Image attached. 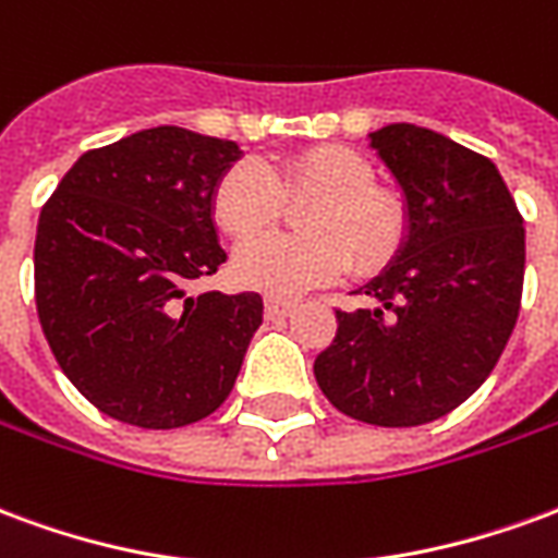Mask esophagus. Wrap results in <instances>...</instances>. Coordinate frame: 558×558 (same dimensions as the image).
<instances>
[{
  "label": "esophagus",
  "instance_id": "esophagus-1",
  "mask_svg": "<svg viewBox=\"0 0 558 558\" xmlns=\"http://www.w3.org/2000/svg\"><path fill=\"white\" fill-rule=\"evenodd\" d=\"M299 304L295 302H287V299H266V316H290Z\"/></svg>",
  "mask_w": 558,
  "mask_h": 558
}]
</instances>
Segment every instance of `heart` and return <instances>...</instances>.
<instances>
[{"label": "heart", "instance_id": "heart-1", "mask_svg": "<svg viewBox=\"0 0 558 558\" xmlns=\"http://www.w3.org/2000/svg\"><path fill=\"white\" fill-rule=\"evenodd\" d=\"M319 195L305 213L311 236H260L282 214L286 196ZM220 230L244 244L232 259L235 280L268 295H302L347 275L374 271L398 254L407 215L395 194L376 187L371 160L347 146H314L266 167L239 160L211 194ZM258 234L259 240L253 235Z\"/></svg>", "mask_w": 558, "mask_h": 558}]
</instances>
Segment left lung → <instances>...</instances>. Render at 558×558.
<instances>
[{
  "mask_svg": "<svg viewBox=\"0 0 558 558\" xmlns=\"http://www.w3.org/2000/svg\"><path fill=\"white\" fill-rule=\"evenodd\" d=\"M371 148L407 199L400 251L338 311L314 362L323 395L364 424L418 427L472 398L514 331L526 230L496 163L427 128L386 125Z\"/></svg>",
  "mask_w": 558,
  "mask_h": 558,
  "instance_id": "left-lung-1",
  "label": "left lung"
}]
</instances>
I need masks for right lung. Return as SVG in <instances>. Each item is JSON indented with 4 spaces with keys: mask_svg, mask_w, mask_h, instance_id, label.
Wrapping results in <instances>:
<instances>
[{
    "mask_svg": "<svg viewBox=\"0 0 558 558\" xmlns=\"http://www.w3.org/2000/svg\"><path fill=\"white\" fill-rule=\"evenodd\" d=\"M239 158L232 140L148 128L80 155L44 203L38 319L59 367L104 415L170 430L211 415L235 386L263 299L187 287L227 259L211 194Z\"/></svg>",
    "mask_w": 558,
    "mask_h": 558,
    "instance_id": "1",
    "label": "right lung"
}]
</instances>
